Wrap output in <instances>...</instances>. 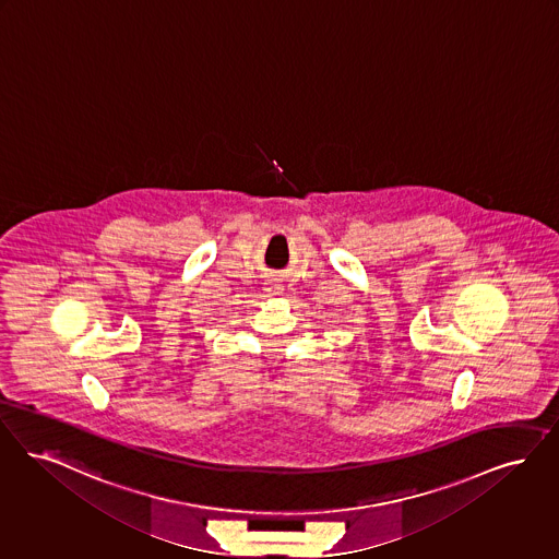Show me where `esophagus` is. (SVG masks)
<instances>
[{"mask_svg": "<svg viewBox=\"0 0 559 559\" xmlns=\"http://www.w3.org/2000/svg\"><path fill=\"white\" fill-rule=\"evenodd\" d=\"M264 289H266L269 295H278V293H281V285H278L276 281H269V283L264 285Z\"/></svg>", "mask_w": 559, "mask_h": 559, "instance_id": "1", "label": "esophagus"}]
</instances>
